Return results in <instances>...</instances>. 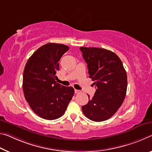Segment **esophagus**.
I'll use <instances>...</instances> for the list:
<instances>
[{
  "instance_id": "esophagus-1",
  "label": "esophagus",
  "mask_w": 152,
  "mask_h": 152,
  "mask_svg": "<svg viewBox=\"0 0 152 152\" xmlns=\"http://www.w3.org/2000/svg\"><path fill=\"white\" fill-rule=\"evenodd\" d=\"M74 92H75L76 94H78V93H80L81 91L79 90H77V89H75V90H74Z\"/></svg>"
}]
</instances>
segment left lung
<instances>
[{"instance_id": "1", "label": "left lung", "mask_w": 152, "mask_h": 152, "mask_svg": "<svg viewBox=\"0 0 152 152\" xmlns=\"http://www.w3.org/2000/svg\"><path fill=\"white\" fill-rule=\"evenodd\" d=\"M87 64L89 78L96 91L82 107L86 117L95 122L110 118L123 103L127 89V75L118 56L111 50L96 47H80Z\"/></svg>"}]
</instances>
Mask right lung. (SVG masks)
Returning a JSON list of instances; mask_svg holds the SVG:
<instances>
[{"label":"right lung","mask_w":152,"mask_h":152,"mask_svg":"<svg viewBox=\"0 0 152 152\" xmlns=\"http://www.w3.org/2000/svg\"><path fill=\"white\" fill-rule=\"evenodd\" d=\"M68 50L67 45L48 43L36 50L26 64L24 96L33 112L42 118L55 120L63 115L74 94L72 86L55 81L59 60Z\"/></svg>","instance_id":"1"}]
</instances>
